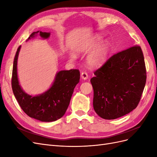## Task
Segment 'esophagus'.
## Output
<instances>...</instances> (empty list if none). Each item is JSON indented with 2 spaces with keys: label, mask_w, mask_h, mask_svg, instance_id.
I'll use <instances>...</instances> for the list:
<instances>
[{
  "label": "esophagus",
  "mask_w": 157,
  "mask_h": 157,
  "mask_svg": "<svg viewBox=\"0 0 157 157\" xmlns=\"http://www.w3.org/2000/svg\"><path fill=\"white\" fill-rule=\"evenodd\" d=\"M81 78L84 80H86L88 78V75L86 72H82L81 73Z\"/></svg>",
  "instance_id": "34e87169"
}]
</instances>
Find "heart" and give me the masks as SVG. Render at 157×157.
<instances>
[{"instance_id":"b5f03b06","label":"heart","mask_w":157,"mask_h":157,"mask_svg":"<svg viewBox=\"0 0 157 157\" xmlns=\"http://www.w3.org/2000/svg\"><path fill=\"white\" fill-rule=\"evenodd\" d=\"M102 40V36L95 35L77 47V52L78 54H87L97 47L96 49H94V50H92L93 51L90 52L86 58V64L90 67H98L105 63L108 58L111 44L108 40L103 41L101 44ZM69 59L71 61H75L77 59V55L74 53H71Z\"/></svg>"}]
</instances>
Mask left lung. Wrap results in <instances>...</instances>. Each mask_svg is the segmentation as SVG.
Segmentation results:
<instances>
[{
    "mask_svg": "<svg viewBox=\"0 0 157 157\" xmlns=\"http://www.w3.org/2000/svg\"><path fill=\"white\" fill-rule=\"evenodd\" d=\"M90 79L94 111L112 120L130 113L138 105L146 83L141 47L136 45L113 55Z\"/></svg>",
    "mask_w": 157,
    "mask_h": 157,
    "instance_id": "obj_1",
    "label": "left lung"
}]
</instances>
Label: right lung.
<instances>
[{
  "label": "right lung",
  "mask_w": 157,
  "mask_h": 157,
  "mask_svg": "<svg viewBox=\"0 0 157 157\" xmlns=\"http://www.w3.org/2000/svg\"><path fill=\"white\" fill-rule=\"evenodd\" d=\"M38 35L47 39L50 33L33 32L27 41ZM20 49L21 46L17 50L13 64L12 87L14 96L22 110L31 118L41 122L56 121L62 117L67 111L74 88L79 82L80 71L78 69L59 71L48 90L41 94L31 96L23 91L19 82L17 65Z\"/></svg>",
  "instance_id": "add662e5"
}]
</instances>
